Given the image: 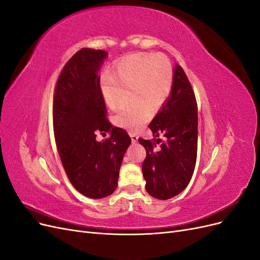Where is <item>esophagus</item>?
Segmentation results:
<instances>
[{
	"mask_svg": "<svg viewBox=\"0 0 260 260\" xmlns=\"http://www.w3.org/2000/svg\"><path fill=\"white\" fill-rule=\"evenodd\" d=\"M130 138H131V141H132L133 143L138 142V139H139V137H138L137 135H135V133H130Z\"/></svg>",
	"mask_w": 260,
	"mask_h": 260,
	"instance_id": "1",
	"label": "esophagus"
}]
</instances>
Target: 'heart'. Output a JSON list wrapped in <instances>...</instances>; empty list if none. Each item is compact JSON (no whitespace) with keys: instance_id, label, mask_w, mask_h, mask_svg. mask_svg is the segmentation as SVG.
<instances>
[{"instance_id":"obj_1","label":"heart","mask_w":260,"mask_h":260,"mask_svg":"<svg viewBox=\"0 0 260 260\" xmlns=\"http://www.w3.org/2000/svg\"><path fill=\"white\" fill-rule=\"evenodd\" d=\"M174 83V68L164 54L137 53L118 60L113 75L104 73L100 78V92L109 108L119 105L122 91L129 90V103L118 111L113 122L132 132L139 131L168 99Z\"/></svg>"}]
</instances>
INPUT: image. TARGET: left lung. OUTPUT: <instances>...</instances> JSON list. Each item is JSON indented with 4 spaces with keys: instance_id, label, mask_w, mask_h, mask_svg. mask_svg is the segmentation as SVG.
Masks as SVG:
<instances>
[{
    "instance_id": "obj_1",
    "label": "left lung",
    "mask_w": 260,
    "mask_h": 260,
    "mask_svg": "<svg viewBox=\"0 0 260 260\" xmlns=\"http://www.w3.org/2000/svg\"><path fill=\"white\" fill-rule=\"evenodd\" d=\"M148 127L154 137L162 135L167 141L154 149L151 141L139 139L146 149L142 165L145 188L155 199L169 200L190 183L198 154V104L191 83L178 64L169 98Z\"/></svg>"
}]
</instances>
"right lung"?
I'll use <instances>...</instances> for the list:
<instances>
[{
	"mask_svg": "<svg viewBox=\"0 0 260 260\" xmlns=\"http://www.w3.org/2000/svg\"><path fill=\"white\" fill-rule=\"evenodd\" d=\"M106 51L82 49L62 68L54 94L53 125L57 151L78 192L99 200L116 190L119 169L131 139L106 119L100 92V69ZM98 132L111 137L96 141Z\"/></svg>",
	"mask_w": 260,
	"mask_h": 260,
	"instance_id": "1",
	"label": "right lung"
}]
</instances>
